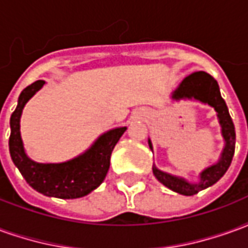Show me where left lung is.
I'll list each match as a JSON object with an SVG mask.
<instances>
[{
    "label": "left lung",
    "instance_id": "8db88e82",
    "mask_svg": "<svg viewBox=\"0 0 248 248\" xmlns=\"http://www.w3.org/2000/svg\"><path fill=\"white\" fill-rule=\"evenodd\" d=\"M171 99L172 101L190 99L211 106L217 113V118L220 124V134L224 140L223 150L220 153L219 159L214 165L203 169L199 172L198 182H190L186 178L162 171L155 165H153V174L163 186H166L174 192L190 197L213 186L227 171L235 151V127L232 119L230 117L227 105L220 95L218 82L204 71H195L187 76L179 83V86L171 93ZM149 147L153 151V143L150 138H149Z\"/></svg>",
    "mask_w": 248,
    "mask_h": 248
}]
</instances>
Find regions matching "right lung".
I'll return each instance as SVG.
<instances>
[{"mask_svg":"<svg viewBox=\"0 0 248 248\" xmlns=\"http://www.w3.org/2000/svg\"><path fill=\"white\" fill-rule=\"evenodd\" d=\"M44 85L45 81H35L19 94L17 108L10 117L9 151L12 161L29 186L46 197L60 199L85 197L103 182L110 167L113 149L127 127L108 130L86 151L66 162L40 163L30 159L21 138V115L25 105Z\"/></svg>","mask_w":248,"mask_h":248,"instance_id":"1","label":"right lung"}]
</instances>
